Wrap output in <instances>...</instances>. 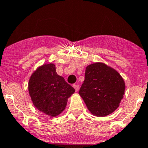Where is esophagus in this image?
Returning <instances> with one entry per match:
<instances>
[{
  "label": "esophagus",
  "instance_id": "obj_1",
  "mask_svg": "<svg viewBox=\"0 0 148 148\" xmlns=\"http://www.w3.org/2000/svg\"><path fill=\"white\" fill-rule=\"evenodd\" d=\"M73 87H74V88H75L76 91H79V85H78V84H74V85H73Z\"/></svg>",
  "mask_w": 148,
  "mask_h": 148
}]
</instances>
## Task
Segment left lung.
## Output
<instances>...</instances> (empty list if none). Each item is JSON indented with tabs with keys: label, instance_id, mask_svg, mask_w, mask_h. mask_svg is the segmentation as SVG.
Returning a JSON list of instances; mask_svg holds the SVG:
<instances>
[{
	"label": "left lung",
	"instance_id": "left-lung-1",
	"mask_svg": "<svg viewBox=\"0 0 148 148\" xmlns=\"http://www.w3.org/2000/svg\"><path fill=\"white\" fill-rule=\"evenodd\" d=\"M125 84L121 74L102 62L88 65L79 94L88 111L98 117L108 116L119 108Z\"/></svg>",
	"mask_w": 148,
	"mask_h": 148
}]
</instances>
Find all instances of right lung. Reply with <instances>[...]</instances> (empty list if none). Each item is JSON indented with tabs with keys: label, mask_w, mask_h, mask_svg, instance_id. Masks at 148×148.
Here are the masks:
<instances>
[{
	"label": "right lung",
	"mask_w": 148,
	"mask_h": 148,
	"mask_svg": "<svg viewBox=\"0 0 148 148\" xmlns=\"http://www.w3.org/2000/svg\"><path fill=\"white\" fill-rule=\"evenodd\" d=\"M28 91L34 106L47 116L56 117L66 108L75 89L56 72L54 64H44L32 74Z\"/></svg>",
	"instance_id": "right-lung-1"
}]
</instances>
